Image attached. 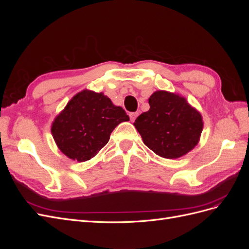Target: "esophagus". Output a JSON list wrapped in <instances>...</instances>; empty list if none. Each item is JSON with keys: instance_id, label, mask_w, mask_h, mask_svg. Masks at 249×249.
<instances>
[{"instance_id": "1", "label": "esophagus", "mask_w": 249, "mask_h": 249, "mask_svg": "<svg viewBox=\"0 0 249 249\" xmlns=\"http://www.w3.org/2000/svg\"><path fill=\"white\" fill-rule=\"evenodd\" d=\"M138 114H139V113L138 112H131L130 113V118H131V120H132V122H134V120L135 119H136V117L138 116Z\"/></svg>"}]
</instances>
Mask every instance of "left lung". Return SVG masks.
Segmentation results:
<instances>
[{
  "mask_svg": "<svg viewBox=\"0 0 249 249\" xmlns=\"http://www.w3.org/2000/svg\"><path fill=\"white\" fill-rule=\"evenodd\" d=\"M149 110L135 120L144 144L166 159H177L197 144L202 131V118L184 97L163 91L148 99Z\"/></svg>",
  "mask_w": 249,
  "mask_h": 249,
  "instance_id": "obj_1",
  "label": "left lung"
}]
</instances>
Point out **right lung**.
Wrapping results in <instances>:
<instances>
[{"instance_id": "obj_1", "label": "right lung", "mask_w": 249, "mask_h": 249, "mask_svg": "<svg viewBox=\"0 0 249 249\" xmlns=\"http://www.w3.org/2000/svg\"><path fill=\"white\" fill-rule=\"evenodd\" d=\"M129 116L103 93L84 90L66 105L55 118L52 134L61 152L72 160L84 162L107 144L112 131Z\"/></svg>"}]
</instances>
